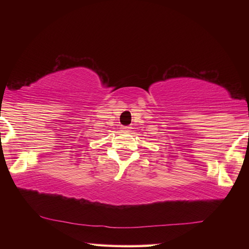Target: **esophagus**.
Returning a JSON list of instances; mask_svg holds the SVG:
<instances>
[{
  "label": "esophagus",
  "mask_w": 249,
  "mask_h": 249,
  "mask_svg": "<svg viewBox=\"0 0 249 249\" xmlns=\"http://www.w3.org/2000/svg\"><path fill=\"white\" fill-rule=\"evenodd\" d=\"M121 128H122V129H123V130H124V132H125V130H127V129H128V128H130V127H129V126H122V127H121Z\"/></svg>",
  "instance_id": "obj_1"
}]
</instances>
